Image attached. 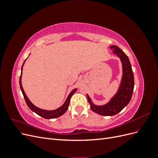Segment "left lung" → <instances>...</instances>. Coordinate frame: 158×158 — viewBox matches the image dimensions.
<instances>
[{
    "label": "left lung",
    "mask_w": 158,
    "mask_h": 158,
    "mask_svg": "<svg viewBox=\"0 0 158 158\" xmlns=\"http://www.w3.org/2000/svg\"><path fill=\"white\" fill-rule=\"evenodd\" d=\"M111 49L114 54L120 57L123 63V75L117 94L107 104L102 106H97L94 105L87 95L91 109L95 113L103 116H113L122 111L130 102L135 86L134 74L127 55L117 46H111Z\"/></svg>",
    "instance_id": "left-lung-1"
}]
</instances>
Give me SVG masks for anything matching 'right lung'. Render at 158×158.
Returning a JSON list of instances; mask_svg holds the SVG:
<instances>
[{"mask_svg": "<svg viewBox=\"0 0 158 158\" xmlns=\"http://www.w3.org/2000/svg\"><path fill=\"white\" fill-rule=\"evenodd\" d=\"M26 61V60H25ZM25 61L23 62V65L22 66V69H23V66L25 63ZM22 72H21V75H20V86L22 90V94L23 95V98L25 99V101L26 102L27 106H28L32 111L35 112L36 114H37L38 115H40L41 117H42L43 118H47V119H50V118H57L60 116H61L62 114H63L66 111H67L69 106V103H70V98L72 97V95L74 94V93L76 91V89H74L72 92L70 93V94L69 95V96L66 99V100L65 101L64 103L62 106L61 107H60L59 108L56 109L55 110H53V111H47V110H44V109H41L38 108L37 107H35L33 103H31V102L30 101L29 99L27 98V97L26 96V95L24 92V91H23V89L22 88V82H21V79H22Z\"/></svg>", "mask_w": 158, "mask_h": 158, "instance_id": "right-lung-1", "label": "right lung"}]
</instances>
